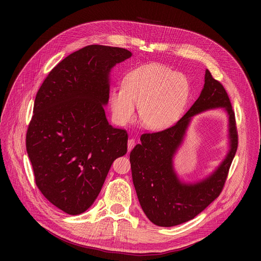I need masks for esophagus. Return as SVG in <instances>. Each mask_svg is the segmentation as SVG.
Masks as SVG:
<instances>
[{"instance_id":"1","label":"esophagus","mask_w":261,"mask_h":261,"mask_svg":"<svg viewBox=\"0 0 261 261\" xmlns=\"http://www.w3.org/2000/svg\"><path fill=\"white\" fill-rule=\"evenodd\" d=\"M134 145H135V139H133V138L129 139L128 140V152H130L132 150V148L134 147Z\"/></svg>"}]
</instances>
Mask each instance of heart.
Wrapping results in <instances>:
<instances>
[{
  "mask_svg": "<svg viewBox=\"0 0 261 261\" xmlns=\"http://www.w3.org/2000/svg\"><path fill=\"white\" fill-rule=\"evenodd\" d=\"M189 95L190 84L184 74L153 63L129 72L123 88L111 91L109 104L117 124L132 122L137 107L141 125L148 130L161 131L177 122Z\"/></svg>",
  "mask_w": 261,
  "mask_h": 261,
  "instance_id": "obj_1",
  "label": "heart"
}]
</instances>
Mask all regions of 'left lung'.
Masks as SVG:
<instances>
[{"mask_svg":"<svg viewBox=\"0 0 261 261\" xmlns=\"http://www.w3.org/2000/svg\"><path fill=\"white\" fill-rule=\"evenodd\" d=\"M224 108L229 115L230 151L220 166L206 179L181 183L173 170L172 159L192 116L204 110ZM130 153L133 184L142 211L154 224L171 227L192 220L222 192L238 150V130L229 97L206 69L198 99L173 126L140 136Z\"/></svg>","mask_w":261,"mask_h":261,"instance_id":"8db88e82","label":"left lung"}]
</instances>
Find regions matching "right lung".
Segmentation results:
<instances>
[{
  "label": "right lung",
  "mask_w": 261,
  "mask_h": 261,
  "mask_svg": "<svg viewBox=\"0 0 261 261\" xmlns=\"http://www.w3.org/2000/svg\"><path fill=\"white\" fill-rule=\"evenodd\" d=\"M132 54L88 45L66 57L37 92L25 145L37 187L69 215L87 211L113 162L127 153L128 134L108 124L109 72Z\"/></svg>",
  "instance_id": "right-lung-1"
}]
</instances>
